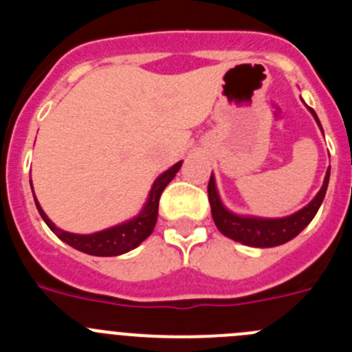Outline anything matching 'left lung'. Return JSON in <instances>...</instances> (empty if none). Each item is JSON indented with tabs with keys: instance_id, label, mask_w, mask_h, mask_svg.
Segmentation results:
<instances>
[{
	"instance_id": "left-lung-1",
	"label": "left lung",
	"mask_w": 352,
	"mask_h": 352,
	"mask_svg": "<svg viewBox=\"0 0 352 352\" xmlns=\"http://www.w3.org/2000/svg\"><path fill=\"white\" fill-rule=\"evenodd\" d=\"M307 105V104H305ZM310 114L316 120L317 126L321 129V121L317 118L316 111L310 109ZM329 183V167L326 170L324 182H322L321 190L317 192L316 197L310 201L307 206L298 210L296 213L287 214V217H278V219H268V217H256V214H241L236 211L229 210L223 204L222 197L217 188V179H214L213 173H211L210 183H208V199H210L211 206V217L220 232L227 238L239 241V243L247 245V247H256V248H272L284 245L291 241L292 238H296L305 227L312 222L316 217L317 210L321 208L322 201H324L326 190H328Z\"/></svg>"
}]
</instances>
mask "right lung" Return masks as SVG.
Returning <instances> with one entry per match:
<instances>
[{
	"instance_id": "1",
	"label": "right lung",
	"mask_w": 352,
	"mask_h": 352,
	"mask_svg": "<svg viewBox=\"0 0 352 352\" xmlns=\"http://www.w3.org/2000/svg\"><path fill=\"white\" fill-rule=\"evenodd\" d=\"M182 164L183 160L176 162L173 167L164 170V173L155 179L153 185H151V190H149L148 194V199H146V203L142 204V208L139 210V213L135 214V217L125 220V222L116 223V226L107 227V229H102V231L91 232V234H77V232H68L60 229V227L56 226L47 214H45V211L42 210L35 194H33V197H35L36 210H38L43 222L47 223L49 229H51L61 241H65L67 245L74 247L76 250L89 254V256H121V254H126V252L138 248L139 245L153 232L155 223H157L158 219V201H160L162 192H164V188L173 182V178L179 170ZM31 190H33V183H31Z\"/></svg>"
}]
</instances>
